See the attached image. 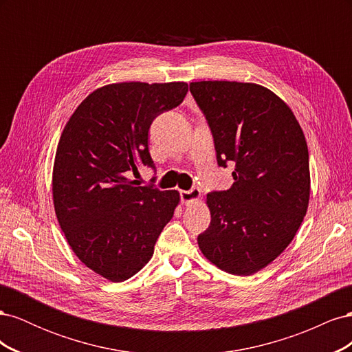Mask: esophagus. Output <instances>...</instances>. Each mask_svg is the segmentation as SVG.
I'll list each match as a JSON object with an SVG mask.
<instances>
[{
  "label": "esophagus",
  "instance_id": "obj_1",
  "mask_svg": "<svg viewBox=\"0 0 352 352\" xmlns=\"http://www.w3.org/2000/svg\"><path fill=\"white\" fill-rule=\"evenodd\" d=\"M201 197V190L198 188H192L189 190H180V199H182L184 204L189 206L192 202H197Z\"/></svg>",
  "mask_w": 352,
  "mask_h": 352
}]
</instances>
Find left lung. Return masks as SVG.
Wrapping results in <instances>:
<instances>
[{"mask_svg":"<svg viewBox=\"0 0 352 352\" xmlns=\"http://www.w3.org/2000/svg\"><path fill=\"white\" fill-rule=\"evenodd\" d=\"M214 140L217 164L235 166L228 190L207 194L210 226L198 236L219 269L250 276L285 251L310 199L308 148L278 95L257 83H189Z\"/></svg>","mask_w":352,"mask_h":352,"instance_id":"obj_1","label":"left lung"}]
</instances>
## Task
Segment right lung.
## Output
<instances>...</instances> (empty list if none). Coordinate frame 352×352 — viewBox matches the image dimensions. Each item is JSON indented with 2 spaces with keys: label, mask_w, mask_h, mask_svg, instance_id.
<instances>
[{
  "label": "right lung",
  "mask_w": 352,
  "mask_h": 352,
  "mask_svg": "<svg viewBox=\"0 0 352 352\" xmlns=\"http://www.w3.org/2000/svg\"><path fill=\"white\" fill-rule=\"evenodd\" d=\"M186 92L185 82L105 85L79 104L60 136L52 168L58 225L78 258L111 282L151 260L180 201L177 190L135 186L127 176L154 168L150 126Z\"/></svg>",
  "instance_id": "right-lung-1"
}]
</instances>
